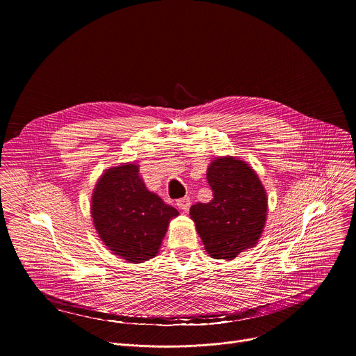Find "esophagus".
I'll list each match as a JSON object with an SVG mask.
<instances>
[{
	"instance_id": "obj_1",
	"label": "esophagus",
	"mask_w": 356,
	"mask_h": 356,
	"mask_svg": "<svg viewBox=\"0 0 356 356\" xmlns=\"http://www.w3.org/2000/svg\"><path fill=\"white\" fill-rule=\"evenodd\" d=\"M190 204H191L190 197H183V198L177 200V207H179V209H180L183 213H187V211H188V209H190Z\"/></svg>"
}]
</instances>
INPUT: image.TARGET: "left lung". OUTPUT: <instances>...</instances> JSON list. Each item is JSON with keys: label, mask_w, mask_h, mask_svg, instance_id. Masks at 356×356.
<instances>
[{"label": "left lung", "mask_w": 356, "mask_h": 356, "mask_svg": "<svg viewBox=\"0 0 356 356\" xmlns=\"http://www.w3.org/2000/svg\"><path fill=\"white\" fill-rule=\"evenodd\" d=\"M207 180L214 198L191 206L190 217L210 257L232 261L264 232L266 191L257 172L234 156L214 159Z\"/></svg>", "instance_id": "1"}]
</instances>
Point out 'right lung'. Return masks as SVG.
Instances as JSON below:
<instances>
[{"mask_svg":"<svg viewBox=\"0 0 356 356\" xmlns=\"http://www.w3.org/2000/svg\"><path fill=\"white\" fill-rule=\"evenodd\" d=\"M177 216L175 207L146 188L135 163L107 169L91 197L98 236L114 255L131 264L156 257L169 221Z\"/></svg>","mask_w":356,"mask_h":356,"instance_id":"right-lung-1","label":"right lung"}]
</instances>
